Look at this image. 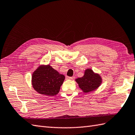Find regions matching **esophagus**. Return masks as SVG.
Listing matches in <instances>:
<instances>
[{"mask_svg": "<svg viewBox=\"0 0 135 135\" xmlns=\"http://www.w3.org/2000/svg\"><path fill=\"white\" fill-rule=\"evenodd\" d=\"M66 79H70V80H71V79H73V77H71V76H66Z\"/></svg>", "mask_w": 135, "mask_h": 135, "instance_id": "obj_1", "label": "esophagus"}]
</instances>
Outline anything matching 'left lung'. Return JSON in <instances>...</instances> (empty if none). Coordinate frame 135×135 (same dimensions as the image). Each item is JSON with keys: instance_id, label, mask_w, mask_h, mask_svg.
Listing matches in <instances>:
<instances>
[{"instance_id": "left-lung-1", "label": "left lung", "mask_w": 135, "mask_h": 135, "mask_svg": "<svg viewBox=\"0 0 135 135\" xmlns=\"http://www.w3.org/2000/svg\"><path fill=\"white\" fill-rule=\"evenodd\" d=\"M80 88L84 93H89L97 89L101 83L102 79L99 75L88 69L85 71L84 76L76 79Z\"/></svg>"}]
</instances>
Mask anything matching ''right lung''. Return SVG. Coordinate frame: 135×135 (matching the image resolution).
Wrapping results in <instances>:
<instances>
[{
  "instance_id": "add662e5",
  "label": "right lung",
  "mask_w": 135,
  "mask_h": 135,
  "mask_svg": "<svg viewBox=\"0 0 135 135\" xmlns=\"http://www.w3.org/2000/svg\"><path fill=\"white\" fill-rule=\"evenodd\" d=\"M65 79L52 67L42 65L34 72L32 75L33 88L37 92L47 96H54L59 93Z\"/></svg>"
}]
</instances>
